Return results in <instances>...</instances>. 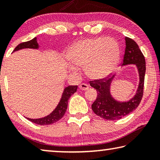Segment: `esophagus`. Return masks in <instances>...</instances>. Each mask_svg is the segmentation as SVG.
Here are the masks:
<instances>
[{
    "mask_svg": "<svg viewBox=\"0 0 160 160\" xmlns=\"http://www.w3.org/2000/svg\"><path fill=\"white\" fill-rule=\"evenodd\" d=\"M79 88L82 90H88V89H89V86L87 85V84L82 83V84H80V85Z\"/></svg>",
    "mask_w": 160,
    "mask_h": 160,
    "instance_id": "esophagus-1",
    "label": "esophagus"
}]
</instances>
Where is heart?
<instances>
[{
  "mask_svg": "<svg viewBox=\"0 0 160 160\" xmlns=\"http://www.w3.org/2000/svg\"><path fill=\"white\" fill-rule=\"evenodd\" d=\"M120 51L117 42L112 37L80 40L68 51L70 68L83 66L92 79H101L110 75L118 63Z\"/></svg>",
  "mask_w": 160,
  "mask_h": 160,
  "instance_id": "1",
  "label": "heart"
}]
</instances>
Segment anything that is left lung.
Instances as JSON below:
<instances>
[{
	"label": "left lung",
	"instance_id": "obj_1",
	"mask_svg": "<svg viewBox=\"0 0 160 160\" xmlns=\"http://www.w3.org/2000/svg\"><path fill=\"white\" fill-rule=\"evenodd\" d=\"M126 48L122 66L134 64L139 74V85L136 93L128 102H118L113 98L110 92V86L114 78L90 81V86L97 92L95 101L92 104V109L100 117L113 121L118 120L129 114L138 107L143 95V88L145 75V59L138 45L131 38L126 37Z\"/></svg>",
	"mask_w": 160,
	"mask_h": 160
}]
</instances>
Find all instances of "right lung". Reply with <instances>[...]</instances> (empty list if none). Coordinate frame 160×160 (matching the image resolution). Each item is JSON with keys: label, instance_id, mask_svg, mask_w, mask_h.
Masks as SVG:
<instances>
[{"label": "right lung", "instance_id": "right-lung-1", "mask_svg": "<svg viewBox=\"0 0 160 160\" xmlns=\"http://www.w3.org/2000/svg\"><path fill=\"white\" fill-rule=\"evenodd\" d=\"M22 48H35V49L39 48V44H38L37 41V37L34 38L33 39L30 40V41L22 42L18 45L17 47L15 48L13 52L22 49ZM77 89V85H70L66 87V88L64 89L61 99L60 100V102H59L58 104L57 105V107H56V109H54L49 115L41 118H28L29 121H32V123H34L36 124H38V125L41 126L51 125V124L57 122L58 121L60 120V119L64 116L65 113L66 112L68 107V102L70 97L71 96L72 94L76 92Z\"/></svg>", "mask_w": 160, "mask_h": 160}]
</instances>
